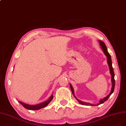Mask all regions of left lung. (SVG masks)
Returning <instances> with one entry per match:
<instances>
[{
  "label": "left lung",
  "mask_w": 126,
  "mask_h": 126,
  "mask_svg": "<svg viewBox=\"0 0 126 126\" xmlns=\"http://www.w3.org/2000/svg\"><path fill=\"white\" fill-rule=\"evenodd\" d=\"M99 44L100 46H101V47L102 49V51L105 54V55L107 56V63L109 65V70H110V74L111 75V82H112V88H111V92H110L109 94L107 96H106L105 98L101 99L100 100L99 103L96 104V105H93V104H91L90 103L88 102H83V101H82L81 100H80L79 99H78L76 96H75V94H74V89L72 87V85H71V84H70V88L71 90L72 91V94L73 95V96H74V98L76 99L79 102V103L81 104V105H85V106H99L100 104H102L103 103L105 102L108 99V98H109V96L111 95V94L114 91V86H115V80H114V72H113V67H112V61H111V56L110 55V54L108 52V50H107V48L106 47V45L105 44V43L101 41H100L99 40Z\"/></svg>",
  "instance_id": "left-lung-1"
}]
</instances>
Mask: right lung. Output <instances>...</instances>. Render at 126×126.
Returning <instances> with one entry per match:
<instances>
[{"mask_svg":"<svg viewBox=\"0 0 126 126\" xmlns=\"http://www.w3.org/2000/svg\"><path fill=\"white\" fill-rule=\"evenodd\" d=\"M53 98V94H52L47 101H45V102H43L39 104H37V105H30L29 104L25 103L23 102H21L20 101H19L18 102L25 108H26L28 110H37L47 106L48 105V103L52 101Z\"/></svg>","mask_w":126,"mask_h":126,"instance_id":"add662e5","label":"right lung"}]
</instances>
